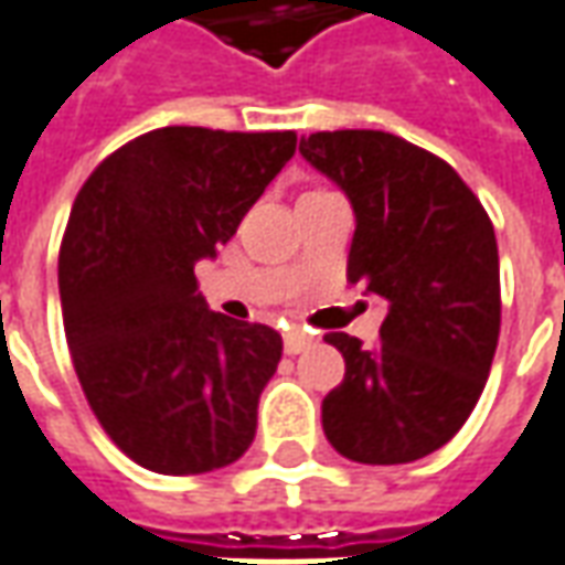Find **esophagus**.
<instances>
[{"mask_svg":"<svg viewBox=\"0 0 565 565\" xmlns=\"http://www.w3.org/2000/svg\"><path fill=\"white\" fill-rule=\"evenodd\" d=\"M318 340H315V333L309 331H290L284 333V352L287 355H299V352H306L309 347H315Z\"/></svg>","mask_w":565,"mask_h":565,"instance_id":"esophagus-1","label":"esophagus"}]
</instances>
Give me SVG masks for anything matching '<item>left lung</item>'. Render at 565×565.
I'll return each mask as SVG.
<instances>
[{"mask_svg": "<svg viewBox=\"0 0 565 565\" xmlns=\"http://www.w3.org/2000/svg\"><path fill=\"white\" fill-rule=\"evenodd\" d=\"M299 153L352 203L347 278L386 299L380 343L328 333L347 377L324 395L328 443L359 463H412L470 417L501 331L489 213L436 153L377 129L299 138Z\"/></svg>", "mask_w": 565, "mask_h": 565, "instance_id": "1", "label": "left lung"}]
</instances>
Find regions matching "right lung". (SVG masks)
<instances>
[{
	"label": "right lung",
	"mask_w": 565,
	"mask_h": 565,
	"mask_svg": "<svg viewBox=\"0 0 565 565\" xmlns=\"http://www.w3.org/2000/svg\"><path fill=\"white\" fill-rule=\"evenodd\" d=\"M297 151V132L163 126L98 163L57 256L79 386L120 451L153 473L228 467L250 448L281 333L210 312L194 266Z\"/></svg>",
	"instance_id": "right-lung-1"
}]
</instances>
